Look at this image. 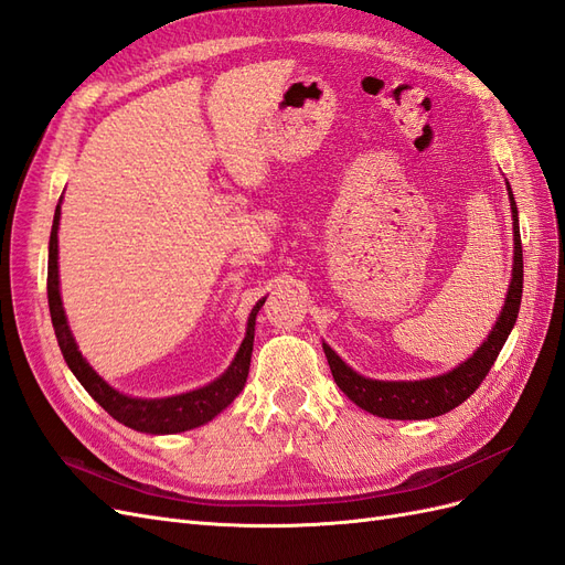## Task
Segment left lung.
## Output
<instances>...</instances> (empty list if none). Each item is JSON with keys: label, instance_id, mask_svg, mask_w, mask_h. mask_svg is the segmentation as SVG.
Instances as JSON below:
<instances>
[{"label": "left lung", "instance_id": "left-lung-1", "mask_svg": "<svg viewBox=\"0 0 565 565\" xmlns=\"http://www.w3.org/2000/svg\"><path fill=\"white\" fill-rule=\"evenodd\" d=\"M509 202H511V221H514V266H511V282L500 311L498 322L492 324L488 339L473 351L471 358L459 363L446 374L429 380H415V382H382L370 380L351 370L341 358L324 344L322 351L328 355V363L332 370V377L337 386L347 393V396L363 407L365 413H372L384 419H431L438 415H446L457 405L465 403L471 393L481 386L486 374L498 361V355L504 347V341L514 328L521 309V295H523V249H521V231H519V210L514 193L507 181Z\"/></svg>", "mask_w": 565, "mask_h": 565}]
</instances>
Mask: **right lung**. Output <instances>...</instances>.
<instances>
[{"instance_id": "right-lung-1", "label": "right lung", "mask_w": 565, "mask_h": 565, "mask_svg": "<svg viewBox=\"0 0 565 565\" xmlns=\"http://www.w3.org/2000/svg\"><path fill=\"white\" fill-rule=\"evenodd\" d=\"M58 221H61V202L56 204L54 214V226H51L49 237V270H46V295H49V313L51 322H54V332L58 339L61 353L65 358L67 367L73 370L77 382L87 388L89 396L106 409V413L117 419L119 424L129 426L134 431L141 434H179L195 429L212 422L221 409H226L241 391L245 388L247 374H249V361H252V347H254V322L256 313L264 306L266 297L256 301L247 318V332L241 349H237L233 363L228 370L210 382L207 386H200L195 391L179 393V396H167V398H139V396H127V393L113 388L100 374L87 363L77 349V341L71 332V324H67L63 301H61V289H58Z\"/></svg>"}]
</instances>
